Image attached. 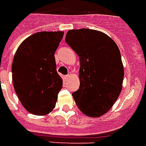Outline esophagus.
I'll list each match as a JSON object with an SVG mask.
<instances>
[{
  "label": "esophagus",
  "mask_w": 146,
  "mask_h": 146,
  "mask_svg": "<svg viewBox=\"0 0 146 146\" xmlns=\"http://www.w3.org/2000/svg\"><path fill=\"white\" fill-rule=\"evenodd\" d=\"M70 77V74H67V75H66L65 76H64V79H65L66 80H67V79H69Z\"/></svg>",
  "instance_id": "obj_1"
}]
</instances>
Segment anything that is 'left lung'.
<instances>
[{"label":"left lung","instance_id":"8db88e82","mask_svg":"<svg viewBox=\"0 0 146 146\" xmlns=\"http://www.w3.org/2000/svg\"><path fill=\"white\" fill-rule=\"evenodd\" d=\"M65 41L80 60V86L72 95L84 114L99 117L117 101L122 88L124 67L112 38L90 29H70Z\"/></svg>","mask_w":146,"mask_h":146}]
</instances>
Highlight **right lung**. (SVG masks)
Returning <instances> with one entry per match:
<instances>
[{"label":"right lung","mask_w":146,"mask_h":146,"mask_svg":"<svg viewBox=\"0 0 146 146\" xmlns=\"http://www.w3.org/2000/svg\"><path fill=\"white\" fill-rule=\"evenodd\" d=\"M64 32H39L26 38L14 56L12 73L15 90L24 108L43 116L53 110L62 88L56 71L55 52Z\"/></svg>","instance_id":"right-lung-1"}]
</instances>
